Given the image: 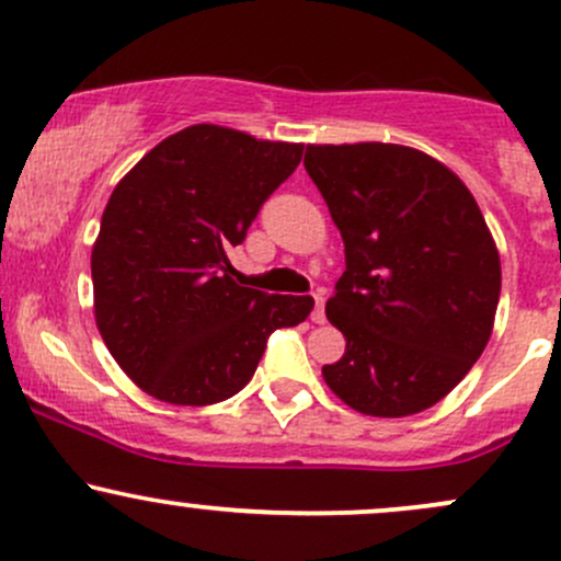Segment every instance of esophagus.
Returning <instances> with one entry per match:
<instances>
[{"label":"esophagus","instance_id":"34e87169","mask_svg":"<svg viewBox=\"0 0 561 561\" xmlns=\"http://www.w3.org/2000/svg\"><path fill=\"white\" fill-rule=\"evenodd\" d=\"M312 299H316V307H312V323H323L327 321V297H323V291H316L312 294Z\"/></svg>","mask_w":561,"mask_h":561}]
</instances>
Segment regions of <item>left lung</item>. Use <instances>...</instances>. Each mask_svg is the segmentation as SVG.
<instances>
[{"label":"left lung","instance_id":"left-lung-1","mask_svg":"<svg viewBox=\"0 0 561 561\" xmlns=\"http://www.w3.org/2000/svg\"><path fill=\"white\" fill-rule=\"evenodd\" d=\"M305 168L345 243L327 318L347 345L323 379L371 417L431 409L495 327L500 254L484 216L457 173L401 144H307Z\"/></svg>","mask_w":561,"mask_h":561}]
</instances>
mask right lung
I'll list each match as a JSON object with an SVG mask.
<instances>
[{"mask_svg": "<svg viewBox=\"0 0 561 561\" xmlns=\"http://www.w3.org/2000/svg\"><path fill=\"white\" fill-rule=\"evenodd\" d=\"M302 149L201 123L114 186L90 254L93 312L144 393L176 407L230 399L254 377L267 336L310 316L312 297L238 286L227 256Z\"/></svg>", "mask_w": 561, "mask_h": 561, "instance_id": "obj_1", "label": "right lung"}]
</instances>
